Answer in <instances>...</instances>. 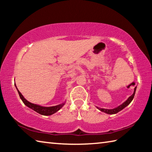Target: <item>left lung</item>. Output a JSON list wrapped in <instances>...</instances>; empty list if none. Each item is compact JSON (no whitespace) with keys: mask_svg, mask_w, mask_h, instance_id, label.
I'll list each match as a JSON object with an SVG mask.
<instances>
[{"mask_svg":"<svg viewBox=\"0 0 152 152\" xmlns=\"http://www.w3.org/2000/svg\"><path fill=\"white\" fill-rule=\"evenodd\" d=\"M135 91H136V87L134 89V92H133V94L132 95V96L129 97V99L127 100V101L123 102L122 104H121L120 106L117 107V108H115V109H100V108H99V107H97V108L100 110H101V111L104 112V113H107V114L112 115V114H115V113H117L118 112H119L120 110H121L122 109H124L125 107H127L128 104H130V102L132 101L133 98H134Z\"/></svg>","mask_w":152,"mask_h":152,"instance_id":"obj_1","label":"left lung"}]
</instances>
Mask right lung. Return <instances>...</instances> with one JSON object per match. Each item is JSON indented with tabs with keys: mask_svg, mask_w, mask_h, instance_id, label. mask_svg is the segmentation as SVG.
I'll return each instance as SVG.
<instances>
[{
	"mask_svg": "<svg viewBox=\"0 0 152 152\" xmlns=\"http://www.w3.org/2000/svg\"><path fill=\"white\" fill-rule=\"evenodd\" d=\"M16 86V85H15ZM17 88V86H16ZM17 91L19 92V96L20 98V99L22 100V101L23 102V103L27 106L28 107H29L30 109H33V110H35V112H37L38 113H39L40 115H51L53 114L58 111V110H60L61 107H62L64 103H62L61 104L57 105V106H54V107H42L39 106V105L35 104H33L31 102H30L29 101H27L26 99H25L23 96L21 94V93L19 92V90L17 89Z\"/></svg>",
	"mask_w": 152,
	"mask_h": 152,
	"instance_id": "1",
	"label": "right lung"
}]
</instances>
